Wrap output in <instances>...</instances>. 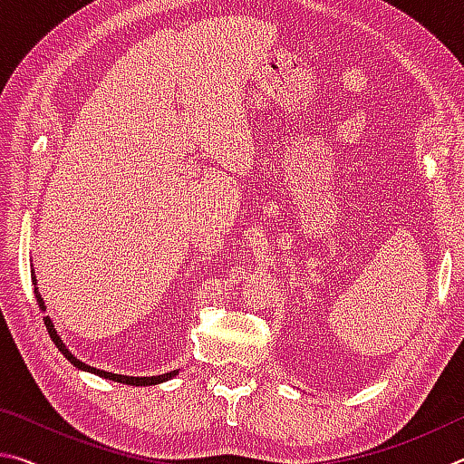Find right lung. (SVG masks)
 Returning a JSON list of instances; mask_svg holds the SVG:
<instances>
[{
    "label": "right lung",
    "instance_id": "obj_1",
    "mask_svg": "<svg viewBox=\"0 0 464 464\" xmlns=\"http://www.w3.org/2000/svg\"><path fill=\"white\" fill-rule=\"evenodd\" d=\"M32 285H36V277H34V275H32ZM34 294H36V302H38V305H40V310L46 312V305H44V302H43V297H40L38 287H34ZM44 324H46L48 334H51V338H53V343H54L56 348H59V351L64 354V359L75 364V367L81 369V371L93 372V375H100V377H103V379L118 381V383L136 385V387H142V385H159V383H165V381H169V379H173L175 375H179V371H170V372H165V375H157V377H128V375H116V372H108V371H100V369H95V367H89V364L81 362V361L77 359V356L72 354L67 346H64V343L61 340V336L56 334V330H54L53 322H51V318H48V315L44 318Z\"/></svg>",
    "mask_w": 464,
    "mask_h": 464
}]
</instances>
